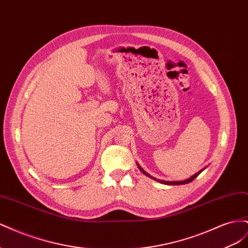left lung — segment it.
I'll use <instances>...</instances> for the list:
<instances>
[{
  "label": "left lung",
  "instance_id": "left-lung-1",
  "mask_svg": "<svg viewBox=\"0 0 248 248\" xmlns=\"http://www.w3.org/2000/svg\"><path fill=\"white\" fill-rule=\"evenodd\" d=\"M139 168H140V170L142 172H144V174H145L146 176H148V177H150V178H152V179H155V178H153V177H151V176H149L146 171L142 170V169H141L140 167H139ZM202 171V170H200V171H198L197 174H194V175H193L191 178L187 179V180H184V181H172V182H170V181H163V180H158V179H157L156 181H158V182H160V183H163V184H167V185H181V184H187V183H189V182L193 181V180L196 179V178H197V177H198V176L201 174Z\"/></svg>",
  "mask_w": 248,
  "mask_h": 248
}]
</instances>
